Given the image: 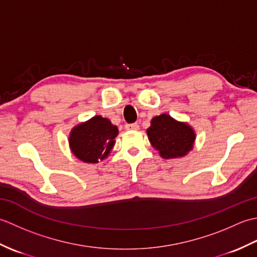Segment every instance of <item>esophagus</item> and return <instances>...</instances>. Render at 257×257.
I'll list each match as a JSON object with an SVG mask.
<instances>
[{
    "label": "esophagus",
    "instance_id": "1",
    "mask_svg": "<svg viewBox=\"0 0 257 257\" xmlns=\"http://www.w3.org/2000/svg\"><path fill=\"white\" fill-rule=\"evenodd\" d=\"M124 128L127 130H138L139 129V124L138 123H127L124 125Z\"/></svg>",
    "mask_w": 257,
    "mask_h": 257
}]
</instances>
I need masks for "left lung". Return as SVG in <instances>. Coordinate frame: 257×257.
Returning a JSON list of instances; mask_svg holds the SVG:
<instances>
[{"label": "left lung", "instance_id": "1", "mask_svg": "<svg viewBox=\"0 0 257 257\" xmlns=\"http://www.w3.org/2000/svg\"><path fill=\"white\" fill-rule=\"evenodd\" d=\"M150 143L159 150L165 159L183 157L193 148L195 135L193 129L184 122H179L167 113L151 120L147 130Z\"/></svg>", "mask_w": 257, "mask_h": 257}]
</instances>
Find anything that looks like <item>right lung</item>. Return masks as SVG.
<instances>
[{"instance_id": "obj_1", "label": "right lung", "mask_w": 257, "mask_h": 257, "mask_svg": "<svg viewBox=\"0 0 257 257\" xmlns=\"http://www.w3.org/2000/svg\"><path fill=\"white\" fill-rule=\"evenodd\" d=\"M118 129L107 118L95 116L73 129L69 146L79 160L96 163L105 159L114 145Z\"/></svg>"}]
</instances>
